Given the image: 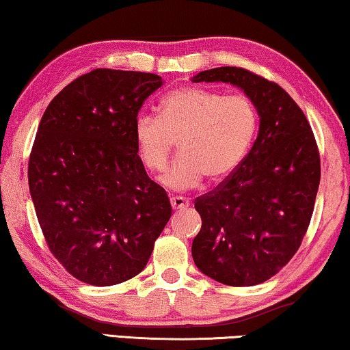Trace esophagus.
<instances>
[{"mask_svg": "<svg viewBox=\"0 0 350 350\" xmlns=\"http://www.w3.org/2000/svg\"><path fill=\"white\" fill-rule=\"evenodd\" d=\"M171 207L173 210H182V208H188L190 207V201L182 196H173L171 198Z\"/></svg>", "mask_w": 350, "mask_h": 350, "instance_id": "1", "label": "esophagus"}]
</instances>
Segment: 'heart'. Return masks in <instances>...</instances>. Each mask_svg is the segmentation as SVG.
Segmentation results:
<instances>
[{
	"label": "heart",
	"mask_w": 350,
	"mask_h": 350,
	"mask_svg": "<svg viewBox=\"0 0 350 350\" xmlns=\"http://www.w3.org/2000/svg\"><path fill=\"white\" fill-rule=\"evenodd\" d=\"M257 112L246 96L182 87L168 93L159 116L143 115L135 121L137 151L151 171H162L174 140L179 155L162 176L171 190L196 188L207 177L219 184L235 173L252 146Z\"/></svg>",
	"instance_id": "1"
}]
</instances>
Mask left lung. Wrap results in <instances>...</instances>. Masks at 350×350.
<instances>
[{
  "mask_svg": "<svg viewBox=\"0 0 350 350\" xmlns=\"http://www.w3.org/2000/svg\"><path fill=\"white\" fill-rule=\"evenodd\" d=\"M191 82L238 87L260 118L254 146L235 173L196 199L202 226L193 260L219 284H263L290 262L312 219L321 179L312 127L284 88L247 70H205Z\"/></svg>",
  "mask_w": 350,
  "mask_h": 350,
  "instance_id": "8db88e82",
  "label": "left lung"
}]
</instances>
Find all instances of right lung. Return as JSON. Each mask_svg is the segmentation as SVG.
Instances as JSON below:
<instances>
[{
	"instance_id": "1",
	"label": "right lung",
	"mask_w": 350,
	"mask_h": 350,
	"mask_svg": "<svg viewBox=\"0 0 350 350\" xmlns=\"http://www.w3.org/2000/svg\"><path fill=\"white\" fill-rule=\"evenodd\" d=\"M162 85L152 73L93 70L54 96L38 124L27 166L38 224L54 257L88 285L142 273L171 216L134 140L138 110Z\"/></svg>"
}]
</instances>
